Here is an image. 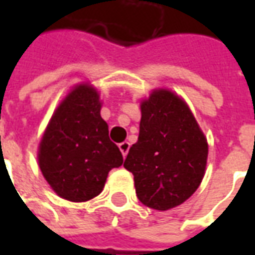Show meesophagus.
Segmentation results:
<instances>
[{
  "mask_svg": "<svg viewBox=\"0 0 255 255\" xmlns=\"http://www.w3.org/2000/svg\"><path fill=\"white\" fill-rule=\"evenodd\" d=\"M129 142H122V143L119 144V149H120V151H122L123 157H126V155L128 154V150H129Z\"/></svg>",
  "mask_w": 255,
  "mask_h": 255,
  "instance_id": "34e87169",
  "label": "esophagus"
}]
</instances>
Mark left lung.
I'll return each mask as SVG.
<instances>
[{
    "label": "left lung",
    "mask_w": 255,
    "mask_h": 255,
    "mask_svg": "<svg viewBox=\"0 0 255 255\" xmlns=\"http://www.w3.org/2000/svg\"><path fill=\"white\" fill-rule=\"evenodd\" d=\"M138 142L124 168L133 175L135 191L147 208L165 212L186 202L202 183L208 139L180 95L151 90L140 101Z\"/></svg>",
    "instance_id": "1"
}]
</instances>
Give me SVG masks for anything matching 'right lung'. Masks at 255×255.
I'll use <instances>...</instances> for the list:
<instances>
[{
  "label": "right lung",
  "mask_w": 255,
  "mask_h": 255,
  "mask_svg": "<svg viewBox=\"0 0 255 255\" xmlns=\"http://www.w3.org/2000/svg\"><path fill=\"white\" fill-rule=\"evenodd\" d=\"M100 91L90 82L73 86L53 112L38 146V165L58 197L86 202L100 195L109 171L123 164L101 117Z\"/></svg>",
  "instance_id": "right-lung-1"
}]
</instances>
